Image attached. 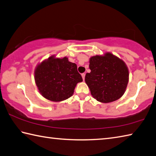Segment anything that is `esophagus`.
<instances>
[{
  "label": "esophagus",
  "instance_id": "obj_1",
  "mask_svg": "<svg viewBox=\"0 0 156 156\" xmlns=\"http://www.w3.org/2000/svg\"><path fill=\"white\" fill-rule=\"evenodd\" d=\"M81 75H82V77H83V79L84 80V78H85V73H82Z\"/></svg>",
  "mask_w": 156,
  "mask_h": 156
}]
</instances>
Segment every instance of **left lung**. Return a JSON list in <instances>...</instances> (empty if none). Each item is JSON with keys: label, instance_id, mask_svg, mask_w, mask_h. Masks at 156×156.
<instances>
[{"label": "left lung", "instance_id": "1", "mask_svg": "<svg viewBox=\"0 0 156 156\" xmlns=\"http://www.w3.org/2000/svg\"><path fill=\"white\" fill-rule=\"evenodd\" d=\"M90 73H87L85 82L90 93L103 103L117 100L126 91L129 72L125 63L111 53L94 56L89 61Z\"/></svg>", "mask_w": 156, "mask_h": 156}]
</instances>
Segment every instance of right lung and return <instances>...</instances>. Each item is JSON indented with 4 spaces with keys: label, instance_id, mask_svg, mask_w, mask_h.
<instances>
[{
    "label": "right lung",
    "instance_id": "obj_1",
    "mask_svg": "<svg viewBox=\"0 0 156 156\" xmlns=\"http://www.w3.org/2000/svg\"><path fill=\"white\" fill-rule=\"evenodd\" d=\"M37 87L42 96L53 101L67 100L73 95L76 84L83 81L76 64L68 58L52 56L42 62L35 71Z\"/></svg>",
    "mask_w": 156,
    "mask_h": 156
}]
</instances>
